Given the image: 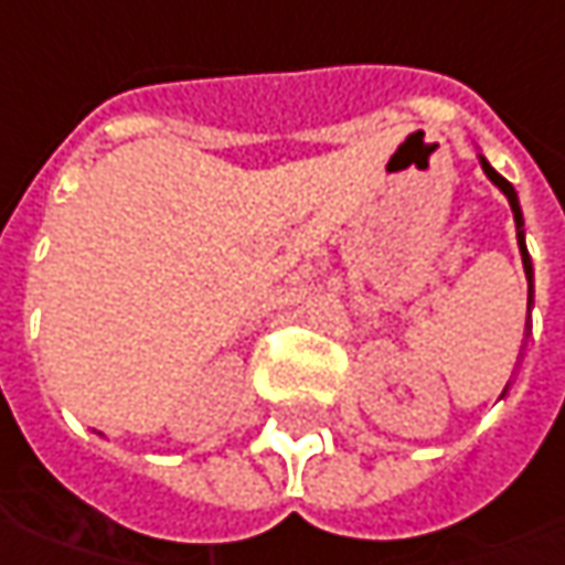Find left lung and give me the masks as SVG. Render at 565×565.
<instances>
[{
  "label": "left lung",
  "instance_id": "1",
  "mask_svg": "<svg viewBox=\"0 0 565 565\" xmlns=\"http://www.w3.org/2000/svg\"><path fill=\"white\" fill-rule=\"evenodd\" d=\"M478 162H481V171L488 174V181L507 196V203L513 209V222H515V244H519V256H522V268H525V281H529V309H532V297H535V268H532V256L525 249V218H522V205H519V196H515L513 184L507 178H500L491 162L478 152Z\"/></svg>",
  "mask_w": 565,
  "mask_h": 565
}]
</instances>
